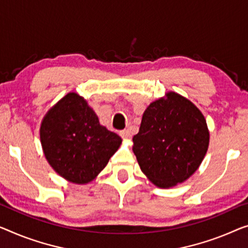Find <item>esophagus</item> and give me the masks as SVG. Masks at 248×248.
<instances>
[{
    "instance_id": "34e87169",
    "label": "esophagus",
    "mask_w": 248,
    "mask_h": 248,
    "mask_svg": "<svg viewBox=\"0 0 248 248\" xmlns=\"http://www.w3.org/2000/svg\"><path fill=\"white\" fill-rule=\"evenodd\" d=\"M120 136L123 137L124 139H129L131 137V132L128 130V129H125V130H123L120 132Z\"/></svg>"
}]
</instances>
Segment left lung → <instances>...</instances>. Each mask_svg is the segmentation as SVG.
I'll list each match as a JSON object with an SVG mask.
<instances>
[{"label": "left lung", "mask_w": 248, "mask_h": 248, "mask_svg": "<svg viewBox=\"0 0 248 248\" xmlns=\"http://www.w3.org/2000/svg\"><path fill=\"white\" fill-rule=\"evenodd\" d=\"M132 141L147 178L157 187L170 188L187 180L201 166L209 131L201 110L170 91L148 106Z\"/></svg>", "instance_id": "left-lung-1"}]
</instances>
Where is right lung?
Here are the masks:
<instances>
[{
	"label": "right lung",
	"instance_id": "1",
	"mask_svg": "<svg viewBox=\"0 0 248 248\" xmlns=\"http://www.w3.org/2000/svg\"><path fill=\"white\" fill-rule=\"evenodd\" d=\"M40 140L55 172L73 184H88L106 167L123 139L100 124L88 102L75 92L44 116Z\"/></svg>",
	"mask_w": 248,
	"mask_h": 248
}]
</instances>
